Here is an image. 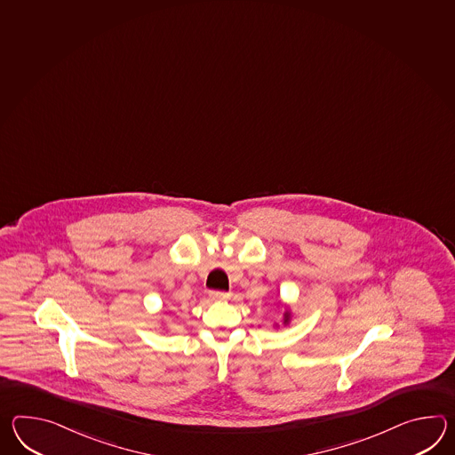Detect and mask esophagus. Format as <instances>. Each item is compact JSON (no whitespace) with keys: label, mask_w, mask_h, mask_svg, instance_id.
Segmentation results:
<instances>
[{"label":"esophagus","mask_w":455,"mask_h":455,"mask_svg":"<svg viewBox=\"0 0 455 455\" xmlns=\"http://www.w3.org/2000/svg\"><path fill=\"white\" fill-rule=\"evenodd\" d=\"M230 297V293L223 292V291H212L211 292V299L212 300H227Z\"/></svg>","instance_id":"1"}]
</instances>
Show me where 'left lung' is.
<instances>
[{
	"mask_svg": "<svg viewBox=\"0 0 455 455\" xmlns=\"http://www.w3.org/2000/svg\"><path fill=\"white\" fill-rule=\"evenodd\" d=\"M283 316H285V318H283V323H287V322H289V314H285Z\"/></svg>",
	"mask_w": 455,
	"mask_h": 455,
	"instance_id": "left-lung-1",
	"label": "left lung"
}]
</instances>
